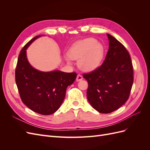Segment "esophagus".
Wrapping results in <instances>:
<instances>
[{
	"mask_svg": "<svg viewBox=\"0 0 150 150\" xmlns=\"http://www.w3.org/2000/svg\"><path fill=\"white\" fill-rule=\"evenodd\" d=\"M82 79H83V76L80 74H78V76H77V78H76V81H79Z\"/></svg>",
	"mask_w": 150,
	"mask_h": 150,
	"instance_id": "34e87169",
	"label": "esophagus"
}]
</instances>
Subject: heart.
<instances>
[{
  "mask_svg": "<svg viewBox=\"0 0 150 150\" xmlns=\"http://www.w3.org/2000/svg\"><path fill=\"white\" fill-rule=\"evenodd\" d=\"M105 53L104 46L94 38H87L75 42L71 47L66 61L70 64L71 59L78 60L80 69L85 72L96 69L101 65Z\"/></svg>",
  "mask_w": 150,
  "mask_h": 150,
  "instance_id": "1",
  "label": "heart"
}]
</instances>
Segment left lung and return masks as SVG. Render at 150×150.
<instances>
[{
	"mask_svg": "<svg viewBox=\"0 0 150 150\" xmlns=\"http://www.w3.org/2000/svg\"><path fill=\"white\" fill-rule=\"evenodd\" d=\"M109 49L102 65L83 77L88 82L87 98L101 113H110L127 101L133 83V68L129 52L107 34Z\"/></svg>",
	"mask_w": 150,
	"mask_h": 150,
	"instance_id": "left-lung-1",
	"label": "left lung"
}]
</instances>
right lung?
<instances>
[{"label":"right lung","instance_id":"obj_1","mask_svg":"<svg viewBox=\"0 0 150 150\" xmlns=\"http://www.w3.org/2000/svg\"><path fill=\"white\" fill-rule=\"evenodd\" d=\"M35 36L22 48L16 69V83L22 101L32 111L42 115L55 112L64 101L67 86L74 82L76 72L55 70L43 72L32 66L27 57L26 50Z\"/></svg>","mask_w":150,"mask_h":150}]
</instances>
